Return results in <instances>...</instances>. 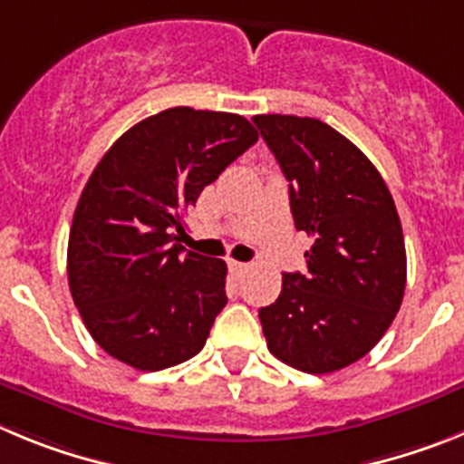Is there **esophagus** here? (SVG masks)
<instances>
[{
    "label": "esophagus",
    "mask_w": 464,
    "mask_h": 464,
    "mask_svg": "<svg viewBox=\"0 0 464 464\" xmlns=\"http://www.w3.org/2000/svg\"><path fill=\"white\" fill-rule=\"evenodd\" d=\"M227 267L232 274H244L251 269V265H248V262H239V260H227Z\"/></svg>",
    "instance_id": "obj_1"
}]
</instances>
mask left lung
<instances>
[{"label":"left lung","mask_w":464,"mask_h":464,"mask_svg":"<svg viewBox=\"0 0 464 464\" xmlns=\"http://www.w3.org/2000/svg\"><path fill=\"white\" fill-rule=\"evenodd\" d=\"M290 181L295 227L314 237L306 274H283L260 323L278 360L330 374L379 343L400 311L407 251L392 195L367 155L327 122L256 116Z\"/></svg>","instance_id":"obj_1"}]
</instances>
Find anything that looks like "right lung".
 Instances as JSON below:
<instances>
[{
	"mask_svg": "<svg viewBox=\"0 0 464 464\" xmlns=\"http://www.w3.org/2000/svg\"><path fill=\"white\" fill-rule=\"evenodd\" d=\"M256 141L244 116L174 106L130 127L94 167L73 211L67 274L111 358L158 372L202 351L227 304V265L174 241L204 186Z\"/></svg>",
	"mask_w": 464,
	"mask_h": 464,
	"instance_id": "right-lung-1",
	"label": "right lung"
}]
</instances>
